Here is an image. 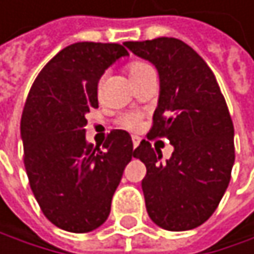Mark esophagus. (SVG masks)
<instances>
[{"mask_svg":"<svg viewBox=\"0 0 254 254\" xmlns=\"http://www.w3.org/2000/svg\"><path fill=\"white\" fill-rule=\"evenodd\" d=\"M138 144H140V138H138V137H132V146H134V149H135Z\"/></svg>","mask_w":254,"mask_h":254,"instance_id":"1","label":"esophagus"}]
</instances>
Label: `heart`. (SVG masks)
Returning a JSON list of instances; mask_svg holds the SVG:
<instances>
[{"mask_svg": "<svg viewBox=\"0 0 254 254\" xmlns=\"http://www.w3.org/2000/svg\"><path fill=\"white\" fill-rule=\"evenodd\" d=\"M147 69H150V67H149L146 63L138 62V60L131 62V63H128V66H126V70H128V73H129L131 78H134V76L143 73V72L147 70ZM117 123H119L120 128H123V129L137 131V129L140 128V125H141V114H138V113H126V114H123V116L119 119Z\"/></svg>", "mask_w": 254, "mask_h": 254, "instance_id": "b5f03b06", "label": "heart"}]
</instances>
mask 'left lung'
Masks as SVG:
<instances>
[{
	"label": "left lung",
	"instance_id": "left-lung-1",
	"mask_svg": "<svg viewBox=\"0 0 254 254\" xmlns=\"http://www.w3.org/2000/svg\"><path fill=\"white\" fill-rule=\"evenodd\" d=\"M155 64L159 101L147 138L166 137L172 158L146 140L134 156L146 166L141 188L155 224L181 232L203 224L217 209L235 162L233 123L214 72L198 54L175 37L125 42Z\"/></svg>",
	"mask_w": 254,
	"mask_h": 254
}]
</instances>
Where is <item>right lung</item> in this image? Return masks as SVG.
I'll use <instances>...</instances> for the list:
<instances>
[{"instance_id": "1", "label": "right lung", "mask_w": 254, "mask_h": 254, "mask_svg": "<svg viewBox=\"0 0 254 254\" xmlns=\"http://www.w3.org/2000/svg\"><path fill=\"white\" fill-rule=\"evenodd\" d=\"M128 56L119 43L78 42L52 57L34 79L21 117L24 166L43 215L85 233L110 215L111 198L134 156L131 135L114 129L99 146L85 141V114L98 108V82Z\"/></svg>"}]
</instances>
